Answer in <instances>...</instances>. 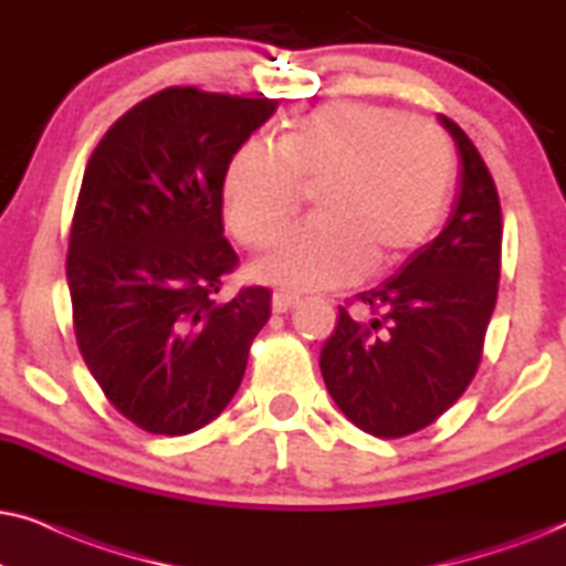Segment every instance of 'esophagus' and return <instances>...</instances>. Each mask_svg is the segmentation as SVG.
Returning <instances> with one entry per match:
<instances>
[{"instance_id": "esophagus-1", "label": "esophagus", "mask_w": 566, "mask_h": 566, "mask_svg": "<svg viewBox=\"0 0 566 566\" xmlns=\"http://www.w3.org/2000/svg\"><path fill=\"white\" fill-rule=\"evenodd\" d=\"M298 296H293V293H285V291H277L273 293V312L275 314H285L291 312L293 306H298Z\"/></svg>"}]
</instances>
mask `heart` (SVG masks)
<instances>
[{
  "label": "heart",
  "mask_w": 566,
  "mask_h": 566,
  "mask_svg": "<svg viewBox=\"0 0 566 566\" xmlns=\"http://www.w3.org/2000/svg\"><path fill=\"white\" fill-rule=\"evenodd\" d=\"M455 180L451 138L438 123L368 99H335L301 115L277 146L250 142L223 177L227 221L260 247L316 185L312 221L254 260L260 281L298 291L347 285L397 265L443 219Z\"/></svg>",
  "instance_id": "b5f03b06"
}]
</instances>
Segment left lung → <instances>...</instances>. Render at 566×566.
<instances>
[{
    "label": "left lung",
    "instance_id": "1",
    "mask_svg": "<svg viewBox=\"0 0 566 566\" xmlns=\"http://www.w3.org/2000/svg\"><path fill=\"white\" fill-rule=\"evenodd\" d=\"M461 154V190L446 229L376 289L368 319L339 308L319 368L335 405L376 438L436 422L474 378L500 283V196L482 154L438 115Z\"/></svg>",
    "mask_w": 566,
    "mask_h": 566
}]
</instances>
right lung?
Returning a JSON list of instances; mask_svg holds the SVG:
<instances>
[{"label": "right lung", "instance_id": "add662e5", "mask_svg": "<svg viewBox=\"0 0 566 566\" xmlns=\"http://www.w3.org/2000/svg\"><path fill=\"white\" fill-rule=\"evenodd\" d=\"M277 99L169 87L118 118L92 151L66 281L82 358L123 417L154 436L216 420L242 384L273 293H216L237 268L223 177Z\"/></svg>", "mask_w": 566, "mask_h": 566}]
</instances>
